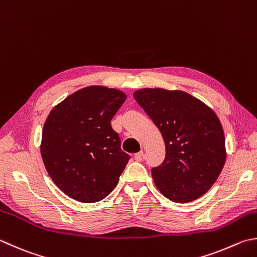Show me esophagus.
I'll return each mask as SVG.
<instances>
[{"label":"esophagus","instance_id":"1","mask_svg":"<svg viewBox=\"0 0 257 257\" xmlns=\"http://www.w3.org/2000/svg\"><path fill=\"white\" fill-rule=\"evenodd\" d=\"M143 157H144V152H143V151H140V152H138V153H135L134 159L137 160V161H142Z\"/></svg>","mask_w":257,"mask_h":257}]
</instances>
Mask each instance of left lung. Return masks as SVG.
I'll list each match as a JSON object with an SVG mask.
<instances>
[{
	"mask_svg": "<svg viewBox=\"0 0 257 257\" xmlns=\"http://www.w3.org/2000/svg\"><path fill=\"white\" fill-rule=\"evenodd\" d=\"M133 96L166 144V159L152 169L160 192L182 204L204 196L226 161L225 135L218 116L182 90L142 88Z\"/></svg>",
	"mask_w": 257,
	"mask_h": 257,
	"instance_id": "obj_1",
	"label": "left lung"
}]
</instances>
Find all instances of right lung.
Instances as JSON below:
<instances>
[{"mask_svg":"<svg viewBox=\"0 0 257 257\" xmlns=\"http://www.w3.org/2000/svg\"><path fill=\"white\" fill-rule=\"evenodd\" d=\"M126 99L122 90L88 86L51 109L43 125L40 152L52 181L67 196L91 204L117 186L130 156L110 125Z\"/></svg>","mask_w":257,"mask_h":257,"instance_id":"add662e5","label":"right lung"}]
</instances>
